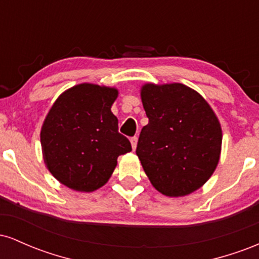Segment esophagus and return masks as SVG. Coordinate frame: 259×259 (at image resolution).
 I'll use <instances>...</instances> for the list:
<instances>
[{
    "mask_svg": "<svg viewBox=\"0 0 259 259\" xmlns=\"http://www.w3.org/2000/svg\"><path fill=\"white\" fill-rule=\"evenodd\" d=\"M130 142H132L133 150L135 151L136 150V145H138V138H136V136H134V138L130 139Z\"/></svg>",
    "mask_w": 259,
    "mask_h": 259,
    "instance_id": "1",
    "label": "esophagus"
}]
</instances>
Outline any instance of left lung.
I'll return each instance as SVG.
<instances>
[{
	"instance_id": "obj_1",
	"label": "left lung",
	"mask_w": 259,
	"mask_h": 259,
	"mask_svg": "<svg viewBox=\"0 0 259 259\" xmlns=\"http://www.w3.org/2000/svg\"><path fill=\"white\" fill-rule=\"evenodd\" d=\"M141 100L148 118L136 147L151 184L179 197L209 179L221 157L222 127L207 101L189 86L146 84Z\"/></svg>"
}]
</instances>
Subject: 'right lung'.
<instances>
[{
	"mask_svg": "<svg viewBox=\"0 0 259 259\" xmlns=\"http://www.w3.org/2000/svg\"><path fill=\"white\" fill-rule=\"evenodd\" d=\"M114 88L79 84L56 100L41 127L45 164L59 183L91 192L108 181L120 154L132 151L111 107Z\"/></svg>",
	"mask_w": 259,
	"mask_h": 259,
	"instance_id": "obj_1",
	"label": "right lung"
}]
</instances>
